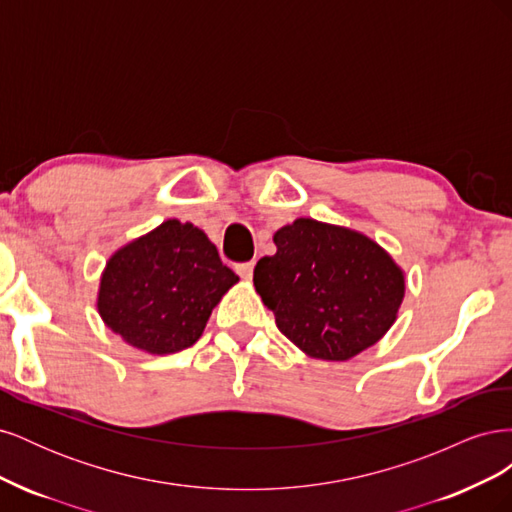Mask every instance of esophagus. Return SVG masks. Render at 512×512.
Returning <instances> with one entry per match:
<instances>
[{"label": "esophagus", "instance_id": "esophagus-1", "mask_svg": "<svg viewBox=\"0 0 512 512\" xmlns=\"http://www.w3.org/2000/svg\"><path fill=\"white\" fill-rule=\"evenodd\" d=\"M237 273L243 277V280H252V275H254V260L241 262V265H237Z\"/></svg>", "mask_w": 512, "mask_h": 512}]
</instances>
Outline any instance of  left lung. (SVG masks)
Segmentation results:
<instances>
[{"label":"left lung","instance_id":"obj_1","mask_svg":"<svg viewBox=\"0 0 512 512\" xmlns=\"http://www.w3.org/2000/svg\"><path fill=\"white\" fill-rule=\"evenodd\" d=\"M254 286L275 324L312 359L348 361L393 327L406 275L363 232L299 218L273 235Z\"/></svg>","mask_w":512,"mask_h":512}]
</instances>
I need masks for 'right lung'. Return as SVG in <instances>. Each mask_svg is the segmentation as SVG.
<instances>
[{
    "label": "right lung",
    "instance_id": "1",
    "mask_svg": "<svg viewBox=\"0 0 512 512\" xmlns=\"http://www.w3.org/2000/svg\"><path fill=\"white\" fill-rule=\"evenodd\" d=\"M237 282L205 232L173 218L108 258L98 314L132 348L173 354L198 342Z\"/></svg>",
    "mask_w": 512,
    "mask_h": 512
}]
</instances>
